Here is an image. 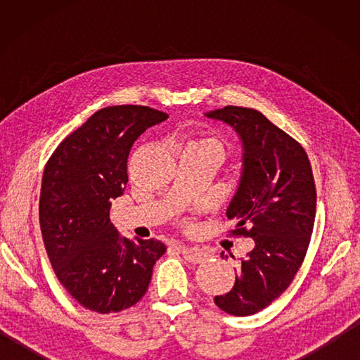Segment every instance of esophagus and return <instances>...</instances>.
<instances>
[{"mask_svg": "<svg viewBox=\"0 0 360 360\" xmlns=\"http://www.w3.org/2000/svg\"><path fill=\"white\" fill-rule=\"evenodd\" d=\"M179 249L182 252V257H184L188 263H193V264L202 263L204 259L209 257L207 252H204L200 248H190V246H182V244H179Z\"/></svg>", "mask_w": 360, "mask_h": 360, "instance_id": "obj_1", "label": "esophagus"}]
</instances>
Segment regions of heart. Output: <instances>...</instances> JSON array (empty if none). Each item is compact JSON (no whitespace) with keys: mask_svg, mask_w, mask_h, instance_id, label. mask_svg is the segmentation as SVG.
<instances>
[{"mask_svg":"<svg viewBox=\"0 0 360 360\" xmlns=\"http://www.w3.org/2000/svg\"><path fill=\"white\" fill-rule=\"evenodd\" d=\"M186 148H210L213 151H217L221 156L224 155V150H226L224 142L215 136H202L200 139L190 141L186 145Z\"/></svg>","mask_w":360,"mask_h":360,"instance_id":"b5f03b06","label":"heart"}]
</instances>
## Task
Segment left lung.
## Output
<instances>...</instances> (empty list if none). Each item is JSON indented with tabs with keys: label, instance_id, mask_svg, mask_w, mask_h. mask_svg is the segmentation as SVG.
Returning a JSON list of instances; mask_svg holds the SVG:
<instances>
[{
	"label": "left lung",
	"instance_id": "left-lung-1",
	"mask_svg": "<svg viewBox=\"0 0 360 360\" xmlns=\"http://www.w3.org/2000/svg\"><path fill=\"white\" fill-rule=\"evenodd\" d=\"M238 134L243 170L226 215L236 235L250 236L255 246L241 259L235 285L217 295V307L232 316H250L278 298L309 246L317 193L307 151L262 112L224 106L205 112Z\"/></svg>",
	"mask_w": 360,
	"mask_h": 360
}]
</instances>
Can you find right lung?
<instances>
[{
    "instance_id": "obj_1",
    "label": "right lung",
    "mask_w": 360,
    "mask_h": 360,
    "mask_svg": "<svg viewBox=\"0 0 360 360\" xmlns=\"http://www.w3.org/2000/svg\"><path fill=\"white\" fill-rule=\"evenodd\" d=\"M167 117L148 106H106L68 136L46 164L40 193L44 248L60 283L83 308L110 314L133 307L165 254L159 240L120 236L110 209L111 200L124 195L134 141Z\"/></svg>"
}]
</instances>
